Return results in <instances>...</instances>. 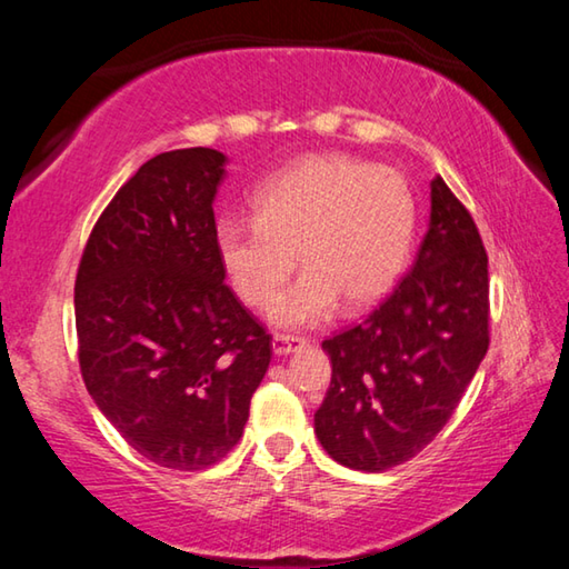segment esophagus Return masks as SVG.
Segmentation results:
<instances>
[{"label":"esophagus","instance_id":"esophagus-1","mask_svg":"<svg viewBox=\"0 0 569 569\" xmlns=\"http://www.w3.org/2000/svg\"><path fill=\"white\" fill-rule=\"evenodd\" d=\"M306 341L298 339V336H286V333H276L273 336V353L276 356H288L293 353L298 346H303Z\"/></svg>","mask_w":569,"mask_h":569}]
</instances>
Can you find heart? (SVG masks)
<instances>
[{"instance_id":"b5f03b06","label":"heart","mask_w":569,"mask_h":569,"mask_svg":"<svg viewBox=\"0 0 569 569\" xmlns=\"http://www.w3.org/2000/svg\"><path fill=\"white\" fill-rule=\"evenodd\" d=\"M417 203L397 170L326 156L278 172L253 196V218H223L216 228L220 266L248 306L271 303L292 272L305 276L273 302L268 319L283 329L321 323L389 291L409 263Z\"/></svg>"}]
</instances>
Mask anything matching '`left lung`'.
<instances>
[{
	"instance_id": "obj_1",
	"label": "left lung",
	"mask_w": 569,
	"mask_h": 569,
	"mask_svg": "<svg viewBox=\"0 0 569 569\" xmlns=\"http://www.w3.org/2000/svg\"><path fill=\"white\" fill-rule=\"evenodd\" d=\"M417 261L363 323L321 346L331 387L313 413L339 465H403L455 413L489 346L487 250L469 210L439 176Z\"/></svg>"
}]
</instances>
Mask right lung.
Instances as JSON below:
<instances>
[{
    "label": "right lung",
    "mask_w": 569,
    "mask_h": 569,
    "mask_svg": "<svg viewBox=\"0 0 569 569\" xmlns=\"http://www.w3.org/2000/svg\"><path fill=\"white\" fill-rule=\"evenodd\" d=\"M223 152L148 160L110 200L74 281L84 387L142 457L206 469L243 437L271 336L233 291L216 248Z\"/></svg>",
    "instance_id": "right-lung-1"
}]
</instances>
